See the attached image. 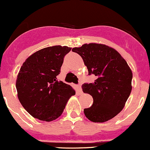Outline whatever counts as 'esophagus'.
Listing matches in <instances>:
<instances>
[{"mask_svg": "<svg viewBox=\"0 0 150 150\" xmlns=\"http://www.w3.org/2000/svg\"><path fill=\"white\" fill-rule=\"evenodd\" d=\"M77 89H78L79 92H81V85H80H80H77Z\"/></svg>", "mask_w": 150, "mask_h": 150, "instance_id": "34e87169", "label": "esophagus"}]
</instances>
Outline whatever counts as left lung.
Instances as JSON below:
<instances>
[{
  "label": "left lung",
  "mask_w": 150,
  "mask_h": 150,
  "mask_svg": "<svg viewBox=\"0 0 150 150\" xmlns=\"http://www.w3.org/2000/svg\"><path fill=\"white\" fill-rule=\"evenodd\" d=\"M83 59L93 83H85L82 90L93 98L91 107L84 113L89 120L103 123L118 114L132 90V73L125 60L113 48L100 44H85L72 49Z\"/></svg>",
  "instance_id": "obj_1"
}]
</instances>
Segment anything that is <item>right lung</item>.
I'll return each mask as SVG.
<instances>
[{"label":"right lung","mask_w":150,"mask_h":150,"mask_svg":"<svg viewBox=\"0 0 150 150\" xmlns=\"http://www.w3.org/2000/svg\"><path fill=\"white\" fill-rule=\"evenodd\" d=\"M70 50L66 46L44 48L31 55L20 68L16 80L18 97L34 118L49 122L56 120L75 94L71 86L56 78Z\"/></svg>","instance_id":"right-lung-1"}]
</instances>
